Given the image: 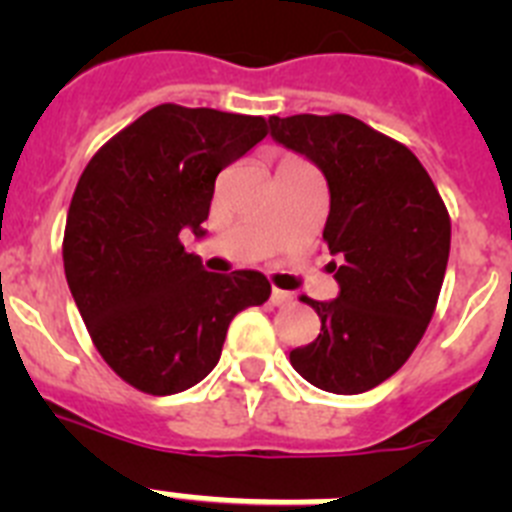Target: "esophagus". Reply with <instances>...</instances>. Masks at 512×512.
<instances>
[{
    "mask_svg": "<svg viewBox=\"0 0 512 512\" xmlns=\"http://www.w3.org/2000/svg\"><path fill=\"white\" fill-rule=\"evenodd\" d=\"M292 300V295L289 292H284V289H271V305H287V302Z\"/></svg>",
    "mask_w": 512,
    "mask_h": 512,
    "instance_id": "esophagus-1",
    "label": "esophagus"
}]
</instances>
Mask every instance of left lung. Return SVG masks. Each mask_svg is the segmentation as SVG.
<instances>
[{
  "label": "left lung",
  "mask_w": 512,
  "mask_h": 512,
  "mask_svg": "<svg viewBox=\"0 0 512 512\" xmlns=\"http://www.w3.org/2000/svg\"><path fill=\"white\" fill-rule=\"evenodd\" d=\"M269 133L323 171V238L338 259V297H302L320 333L289 361L318 390L359 395L390 379L431 323L449 264V212L415 153L356 117L271 115Z\"/></svg>",
  "instance_id": "left-lung-1"
}]
</instances>
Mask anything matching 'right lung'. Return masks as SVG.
Wrapping results in <instances>:
<instances>
[{"label": "right lung", "mask_w": 512, "mask_h": 512, "mask_svg": "<svg viewBox=\"0 0 512 512\" xmlns=\"http://www.w3.org/2000/svg\"><path fill=\"white\" fill-rule=\"evenodd\" d=\"M264 138V117L158 104L81 174L66 282L102 359L135 390L176 395L202 382L230 320L269 300L261 271L212 274L182 246L184 230L205 238L217 174Z\"/></svg>", "instance_id": "right-lung-1"}]
</instances>
